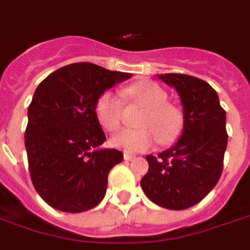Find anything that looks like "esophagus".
<instances>
[{
  "instance_id": "esophagus-1",
  "label": "esophagus",
  "mask_w": 250,
  "mask_h": 250,
  "mask_svg": "<svg viewBox=\"0 0 250 250\" xmlns=\"http://www.w3.org/2000/svg\"><path fill=\"white\" fill-rule=\"evenodd\" d=\"M124 158H125L126 161H132V160H134V158H136V156H134V154H132V153L125 152L124 153Z\"/></svg>"
}]
</instances>
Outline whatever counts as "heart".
<instances>
[{
    "label": "heart",
    "instance_id": "1",
    "mask_svg": "<svg viewBox=\"0 0 250 250\" xmlns=\"http://www.w3.org/2000/svg\"><path fill=\"white\" fill-rule=\"evenodd\" d=\"M129 100L137 101L146 107L137 130H123L112 137L116 147L126 152H144L154 145L156 140L161 144H170L177 140L183 130L184 118L177 107L167 104V94L163 87L150 81H140L125 90ZM123 104L112 92L104 93L96 104V116L106 130H116L121 123Z\"/></svg>",
    "mask_w": 250,
    "mask_h": 250
}]
</instances>
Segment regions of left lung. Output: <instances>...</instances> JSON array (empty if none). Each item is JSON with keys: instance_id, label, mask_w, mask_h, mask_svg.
Returning a JSON list of instances; mask_svg holds the SVG:
<instances>
[{"instance_id": "obj_1", "label": "left lung", "mask_w": 250, "mask_h": 250, "mask_svg": "<svg viewBox=\"0 0 250 250\" xmlns=\"http://www.w3.org/2000/svg\"><path fill=\"white\" fill-rule=\"evenodd\" d=\"M158 77L177 90L184 127L172 147L147 156L149 170L140 184L158 207L183 210L201 201L220 180L228 144L227 114L217 92L200 78L178 73Z\"/></svg>"}]
</instances>
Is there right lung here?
Returning <instances> with one entry per match:
<instances>
[{
	"label": "right lung",
	"mask_w": 250,
	"mask_h": 250,
	"mask_svg": "<svg viewBox=\"0 0 250 250\" xmlns=\"http://www.w3.org/2000/svg\"><path fill=\"white\" fill-rule=\"evenodd\" d=\"M132 77L90 62L70 63L49 74L28 109L25 147L37 193L48 205L67 213L97 207L105 197L107 174L121 163L96 116L105 90Z\"/></svg>",
	"instance_id": "add662e5"
}]
</instances>
